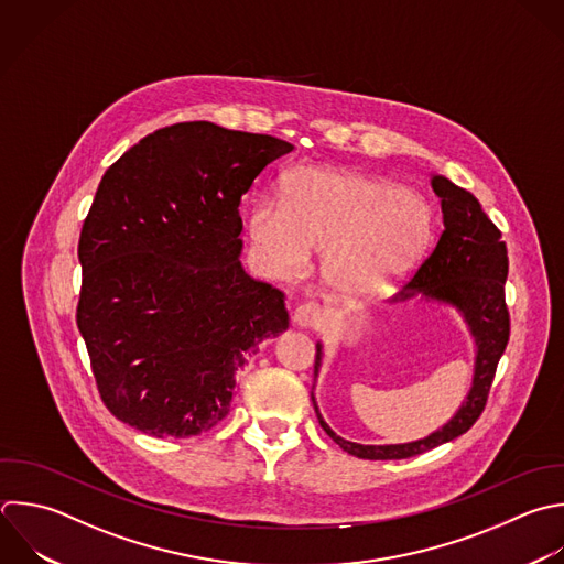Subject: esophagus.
<instances>
[{
    "label": "esophagus",
    "instance_id": "34e87169",
    "mask_svg": "<svg viewBox=\"0 0 564 564\" xmlns=\"http://www.w3.org/2000/svg\"><path fill=\"white\" fill-rule=\"evenodd\" d=\"M319 324H322V311H319L317 304L306 302V304H300L293 311V326H297V328H317Z\"/></svg>",
    "mask_w": 564,
    "mask_h": 564
}]
</instances>
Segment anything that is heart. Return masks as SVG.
<instances>
[{"label":"heart","mask_w":564,"mask_h":564,"mask_svg":"<svg viewBox=\"0 0 564 564\" xmlns=\"http://www.w3.org/2000/svg\"><path fill=\"white\" fill-rule=\"evenodd\" d=\"M249 238L273 275L291 278L311 253L337 297H375L423 256L432 236L425 203L397 183L339 167H300L282 181V205L258 200Z\"/></svg>","instance_id":"obj_1"}]
</instances>
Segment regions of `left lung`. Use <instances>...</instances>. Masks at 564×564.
Returning a JSON list of instances; mask_svg holds the SVG:
<instances>
[{
  "instance_id": "obj_1",
  "label": "left lung",
  "mask_w": 564,
  "mask_h": 564,
  "mask_svg": "<svg viewBox=\"0 0 564 564\" xmlns=\"http://www.w3.org/2000/svg\"><path fill=\"white\" fill-rule=\"evenodd\" d=\"M430 181L434 194L441 198L443 234L405 289L390 302H410L412 297H423L427 302H438L458 311L474 341L471 386L460 408L447 423L423 438L388 445H361L335 434L324 421L315 394L311 392L313 408L324 432L344 452L357 458H410L465 434L485 408L498 359L505 352L509 339V313L505 306V280L509 260L500 231L469 192L460 189L441 174H432ZM322 357L324 346L317 341L315 379L322 368Z\"/></svg>"
}]
</instances>
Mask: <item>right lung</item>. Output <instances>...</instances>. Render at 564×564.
Instances as JSON below:
<instances>
[{"instance_id": "1", "label": "right lung", "mask_w": 564, "mask_h": 564, "mask_svg": "<svg viewBox=\"0 0 564 564\" xmlns=\"http://www.w3.org/2000/svg\"><path fill=\"white\" fill-rule=\"evenodd\" d=\"M291 143L176 123L104 174L79 238L77 326L99 394L150 436H196L229 414L236 375L289 328L284 293L242 269L238 205Z\"/></svg>"}]
</instances>
